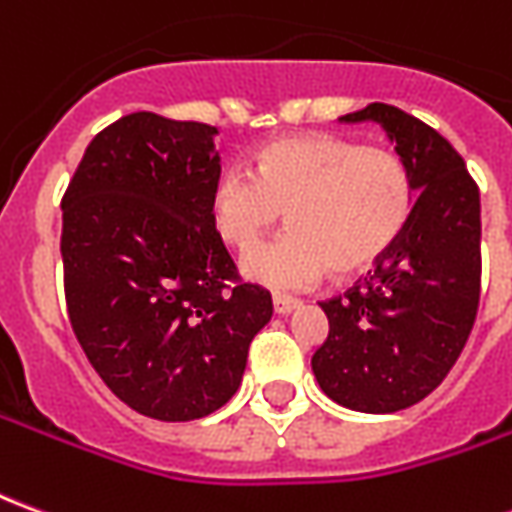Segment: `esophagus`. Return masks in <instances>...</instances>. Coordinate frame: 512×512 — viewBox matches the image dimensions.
<instances>
[{
    "label": "esophagus",
    "instance_id": "34e87169",
    "mask_svg": "<svg viewBox=\"0 0 512 512\" xmlns=\"http://www.w3.org/2000/svg\"><path fill=\"white\" fill-rule=\"evenodd\" d=\"M271 304H274V312H277V315H288V312L299 310L301 307V301L293 299V296H274Z\"/></svg>",
    "mask_w": 512,
    "mask_h": 512
}]
</instances>
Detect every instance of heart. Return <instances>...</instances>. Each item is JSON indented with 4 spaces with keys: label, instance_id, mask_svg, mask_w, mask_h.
<instances>
[{
    "label": "heart",
    "instance_id": "heart-1",
    "mask_svg": "<svg viewBox=\"0 0 512 512\" xmlns=\"http://www.w3.org/2000/svg\"><path fill=\"white\" fill-rule=\"evenodd\" d=\"M417 186L406 158L351 136L296 134L252 156V175L224 169L213 180V230L249 252L288 213L293 233L244 257V274L277 290L318 285L329 271L362 277L406 233Z\"/></svg>",
    "mask_w": 512,
    "mask_h": 512
}]
</instances>
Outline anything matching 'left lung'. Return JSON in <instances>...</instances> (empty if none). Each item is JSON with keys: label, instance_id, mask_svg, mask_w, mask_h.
Listing matches in <instances>:
<instances>
[{"label": "left lung", "instance_id": "1", "mask_svg": "<svg viewBox=\"0 0 512 512\" xmlns=\"http://www.w3.org/2000/svg\"><path fill=\"white\" fill-rule=\"evenodd\" d=\"M340 120L384 128L419 197L376 274L321 301L329 337L312 373L334 403L392 414L428 397L469 340L480 304V191L458 150L397 106L370 104Z\"/></svg>", "mask_w": 512, "mask_h": 512}]
</instances>
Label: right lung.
Masks as SVG:
<instances>
[{
	"mask_svg": "<svg viewBox=\"0 0 512 512\" xmlns=\"http://www.w3.org/2000/svg\"><path fill=\"white\" fill-rule=\"evenodd\" d=\"M205 123L134 112L84 150L62 197L73 334L126 406L161 422L213 414L238 392L271 293L235 282L208 197L219 153Z\"/></svg>",
	"mask_w": 512,
	"mask_h": 512,
	"instance_id": "1",
	"label": "right lung"
}]
</instances>
